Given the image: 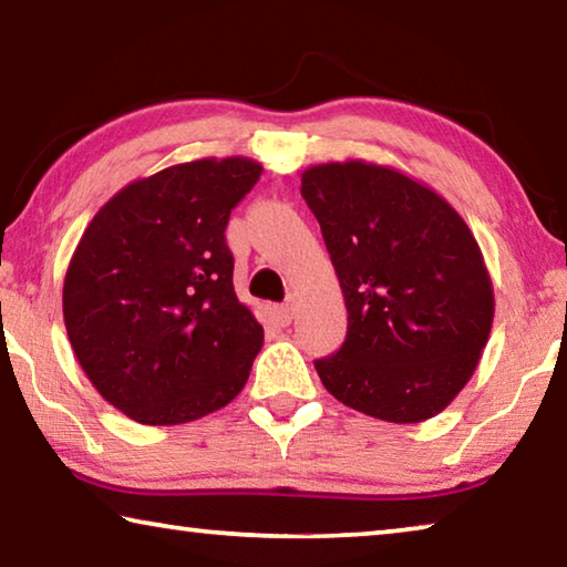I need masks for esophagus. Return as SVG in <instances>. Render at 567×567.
<instances>
[{
    "label": "esophagus",
    "instance_id": "esophagus-1",
    "mask_svg": "<svg viewBox=\"0 0 567 567\" xmlns=\"http://www.w3.org/2000/svg\"><path fill=\"white\" fill-rule=\"evenodd\" d=\"M292 318H295V307H292V302H285V305L277 307V320H280L282 328H287V324L292 322Z\"/></svg>",
    "mask_w": 567,
    "mask_h": 567
}]
</instances>
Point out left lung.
Masks as SVG:
<instances>
[{
	"label": "left lung",
	"mask_w": 567,
	"mask_h": 567,
	"mask_svg": "<svg viewBox=\"0 0 567 567\" xmlns=\"http://www.w3.org/2000/svg\"><path fill=\"white\" fill-rule=\"evenodd\" d=\"M300 192L348 307L342 348L315 360L324 390L378 420L435 417L491 338L495 297L477 239L435 189L385 165H315Z\"/></svg>",
	"instance_id": "obj_1"
}]
</instances>
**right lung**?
Returning <instances> with one entry per match:
<instances>
[{"label": "right lung", "instance_id": "obj_1", "mask_svg": "<svg viewBox=\"0 0 567 567\" xmlns=\"http://www.w3.org/2000/svg\"><path fill=\"white\" fill-rule=\"evenodd\" d=\"M262 165L205 157L134 179L104 205L66 267L62 310L84 375L142 425L233 402L265 332L237 300L229 213Z\"/></svg>", "mask_w": 567, "mask_h": 567}]
</instances>
